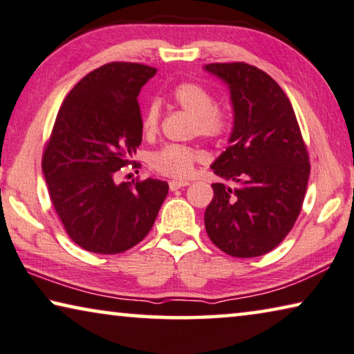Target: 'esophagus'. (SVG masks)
Masks as SVG:
<instances>
[{"label": "esophagus", "mask_w": 354, "mask_h": 354, "mask_svg": "<svg viewBox=\"0 0 354 354\" xmlns=\"http://www.w3.org/2000/svg\"><path fill=\"white\" fill-rule=\"evenodd\" d=\"M168 184H170V189H171V191H178V189L189 186V183H187V181H176V179H173V181H170Z\"/></svg>", "instance_id": "obj_1"}]
</instances>
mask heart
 Here are the masks:
<instances>
[{
    "mask_svg": "<svg viewBox=\"0 0 354 354\" xmlns=\"http://www.w3.org/2000/svg\"><path fill=\"white\" fill-rule=\"evenodd\" d=\"M171 100L178 108L194 118L192 131L207 140H221L230 129L227 111L216 106V100L208 88L195 82H181L173 88ZM160 103L151 102L141 118L145 135L152 136L159 131ZM202 159L200 151L186 145H167L149 157L151 167L157 173L171 178H187L192 175L195 163Z\"/></svg>",
    "mask_w": 354,
    "mask_h": 354,
    "instance_id": "b5f03b06",
    "label": "heart"
}]
</instances>
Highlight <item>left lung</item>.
Listing matches in <instances>:
<instances>
[{"instance_id": "left-lung-1", "label": "left lung", "mask_w": 354, "mask_h": 354, "mask_svg": "<svg viewBox=\"0 0 354 354\" xmlns=\"http://www.w3.org/2000/svg\"><path fill=\"white\" fill-rule=\"evenodd\" d=\"M205 70L227 84L234 106L229 147L211 165L234 186L211 184L205 229L229 256H262L281 243L302 209L307 146L291 102L267 73L241 62L209 63Z\"/></svg>"}]
</instances>
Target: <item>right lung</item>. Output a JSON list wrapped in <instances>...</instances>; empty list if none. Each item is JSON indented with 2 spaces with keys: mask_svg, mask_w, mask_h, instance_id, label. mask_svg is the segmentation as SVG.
Instances as JSON below:
<instances>
[{
  "mask_svg": "<svg viewBox=\"0 0 354 354\" xmlns=\"http://www.w3.org/2000/svg\"><path fill=\"white\" fill-rule=\"evenodd\" d=\"M157 73L141 63L97 68L66 95L42 156L50 202L70 239L86 251L119 254L154 225L168 194L160 179L118 183L141 145V87Z\"/></svg>",
  "mask_w": 354,
  "mask_h": 354,
  "instance_id": "right-lung-1",
  "label": "right lung"
}]
</instances>
